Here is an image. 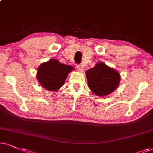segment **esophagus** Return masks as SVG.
<instances>
[{"label":"esophagus","mask_w":153,"mask_h":153,"mask_svg":"<svg viewBox=\"0 0 153 153\" xmlns=\"http://www.w3.org/2000/svg\"><path fill=\"white\" fill-rule=\"evenodd\" d=\"M76 68H77V69H78V71H80V72H81V71H82L83 67L81 64H78V65H77V66H76Z\"/></svg>","instance_id":"obj_1"}]
</instances>
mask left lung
Masks as SVG:
<instances>
[{"label":"left lung","instance_id":"8db88e82","mask_svg":"<svg viewBox=\"0 0 153 153\" xmlns=\"http://www.w3.org/2000/svg\"><path fill=\"white\" fill-rule=\"evenodd\" d=\"M86 77L89 89L97 96H106L117 89L120 75L117 71L99 62L87 71Z\"/></svg>","mask_w":153,"mask_h":153}]
</instances>
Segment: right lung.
<instances>
[{"label":"right lung","mask_w":153,"mask_h":153,"mask_svg":"<svg viewBox=\"0 0 153 153\" xmlns=\"http://www.w3.org/2000/svg\"><path fill=\"white\" fill-rule=\"evenodd\" d=\"M73 69V66L62 64L54 59L40 65L36 77L45 89L56 91L64 85L68 73Z\"/></svg>","instance_id":"1"}]
</instances>
